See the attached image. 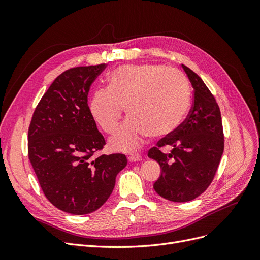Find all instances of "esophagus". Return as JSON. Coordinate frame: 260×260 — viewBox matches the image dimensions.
I'll return each instance as SVG.
<instances>
[{
	"label": "esophagus",
	"mask_w": 260,
	"mask_h": 260,
	"mask_svg": "<svg viewBox=\"0 0 260 260\" xmlns=\"http://www.w3.org/2000/svg\"><path fill=\"white\" fill-rule=\"evenodd\" d=\"M141 158H142V157H141L140 154H131L128 156V160L131 162L139 161V160H141Z\"/></svg>",
	"instance_id": "1"
}]
</instances>
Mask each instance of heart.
<instances>
[{"instance_id":"1","label":"heart","mask_w":260,"mask_h":260,"mask_svg":"<svg viewBox=\"0 0 260 260\" xmlns=\"http://www.w3.org/2000/svg\"><path fill=\"white\" fill-rule=\"evenodd\" d=\"M108 88L98 89L90 102L95 121L108 135L116 132L125 107L129 118L111 144L135 151L146 138L162 137L182 123L190 106V86L176 68L161 65H122L107 77Z\"/></svg>"}]
</instances>
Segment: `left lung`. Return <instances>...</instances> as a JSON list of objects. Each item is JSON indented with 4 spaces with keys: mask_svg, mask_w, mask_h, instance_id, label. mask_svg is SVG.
I'll return each mask as SVG.
<instances>
[{
    "mask_svg": "<svg viewBox=\"0 0 260 260\" xmlns=\"http://www.w3.org/2000/svg\"><path fill=\"white\" fill-rule=\"evenodd\" d=\"M193 86V104L185 120L149 148V158L160 165L156 193L171 202H190L207 190L223 153L221 114L215 96L193 70L182 65ZM169 146V153L161 152Z\"/></svg>",
    "mask_w": 260,
    "mask_h": 260,
    "instance_id": "8db88e82",
    "label": "left lung"
}]
</instances>
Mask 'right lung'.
Listing matches in <instances>:
<instances>
[{"instance_id": "right-lung-1", "label": "right lung", "mask_w": 260, "mask_h": 260, "mask_svg": "<svg viewBox=\"0 0 260 260\" xmlns=\"http://www.w3.org/2000/svg\"><path fill=\"white\" fill-rule=\"evenodd\" d=\"M106 64L60 74L39 102L28 130V157L42 191L72 215L99 209L112 194L124 154H101L106 144L88 105L90 86Z\"/></svg>"}]
</instances>
